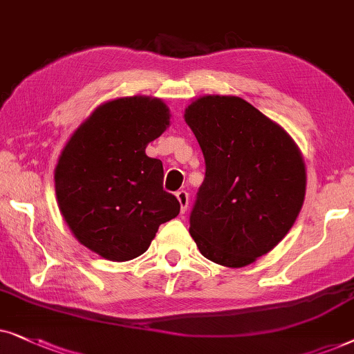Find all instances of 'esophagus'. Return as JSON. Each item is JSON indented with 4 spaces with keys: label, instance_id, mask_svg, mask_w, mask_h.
I'll list each match as a JSON object with an SVG mask.
<instances>
[{
    "label": "esophagus",
    "instance_id": "1",
    "mask_svg": "<svg viewBox=\"0 0 354 354\" xmlns=\"http://www.w3.org/2000/svg\"><path fill=\"white\" fill-rule=\"evenodd\" d=\"M176 197H178V201H180L181 214H185V212L187 210V205H189V194H187V191H178Z\"/></svg>",
    "mask_w": 354,
    "mask_h": 354
}]
</instances>
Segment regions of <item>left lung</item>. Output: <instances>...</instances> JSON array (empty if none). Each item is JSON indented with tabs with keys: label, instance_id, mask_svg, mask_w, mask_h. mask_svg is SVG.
<instances>
[{
	"label": "left lung",
	"instance_id": "8db88e82",
	"mask_svg": "<svg viewBox=\"0 0 354 354\" xmlns=\"http://www.w3.org/2000/svg\"><path fill=\"white\" fill-rule=\"evenodd\" d=\"M185 120L205 158L191 236L209 261L249 266L298 218L306 194L303 155L280 124L239 97L197 98Z\"/></svg>",
	"mask_w": 354,
	"mask_h": 354
}]
</instances>
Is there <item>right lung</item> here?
Listing matches in <instances>:
<instances>
[{
  "mask_svg": "<svg viewBox=\"0 0 354 354\" xmlns=\"http://www.w3.org/2000/svg\"><path fill=\"white\" fill-rule=\"evenodd\" d=\"M169 126L163 100L136 95L97 108L74 131L55 168L61 215L79 243L113 262L147 251L158 226L180 214L163 191V165L145 147Z\"/></svg>",
  "mask_w": 354,
  "mask_h": 354,
  "instance_id": "right-lung-1",
  "label": "right lung"
}]
</instances>
